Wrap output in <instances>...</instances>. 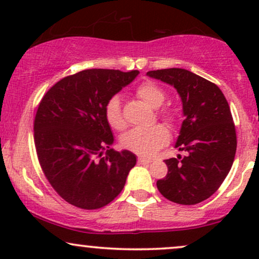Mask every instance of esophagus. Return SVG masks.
<instances>
[{"instance_id": "34e87169", "label": "esophagus", "mask_w": 259, "mask_h": 259, "mask_svg": "<svg viewBox=\"0 0 259 259\" xmlns=\"http://www.w3.org/2000/svg\"><path fill=\"white\" fill-rule=\"evenodd\" d=\"M138 163L139 164H148V163H151V160L147 158H142V157H139Z\"/></svg>"}]
</instances>
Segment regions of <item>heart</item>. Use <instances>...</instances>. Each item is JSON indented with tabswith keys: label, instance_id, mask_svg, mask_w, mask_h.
<instances>
[{
	"label": "heart",
	"instance_id": "heart-1",
	"mask_svg": "<svg viewBox=\"0 0 259 259\" xmlns=\"http://www.w3.org/2000/svg\"><path fill=\"white\" fill-rule=\"evenodd\" d=\"M136 95L152 108H159L165 101V92L152 81H145L140 84L136 89ZM105 114L107 121L113 129L123 130L125 127L126 123L124 119L123 112H121L120 100L118 96L112 97L107 102ZM160 118L170 127H173L177 123V115L170 111L160 113ZM168 140L169 132L167 127L157 124V125L150 127H134L121 136L120 142L123 147L127 150L133 151L140 156L148 157L156 153L164 145H167Z\"/></svg>",
	"mask_w": 259,
	"mask_h": 259
}]
</instances>
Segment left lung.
Masks as SVG:
<instances>
[{"label": "left lung", "mask_w": 259, "mask_h": 259, "mask_svg": "<svg viewBox=\"0 0 259 259\" xmlns=\"http://www.w3.org/2000/svg\"><path fill=\"white\" fill-rule=\"evenodd\" d=\"M147 75L174 86L184 114L175 147L186 156L165 159L168 173L157 189L175 203H200L219 189L233 165L237 142L230 107L218 86L190 70L169 68Z\"/></svg>", "instance_id": "obj_1"}]
</instances>
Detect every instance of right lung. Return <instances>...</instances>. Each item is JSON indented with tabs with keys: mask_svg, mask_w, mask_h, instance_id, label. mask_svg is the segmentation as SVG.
<instances>
[{
	"mask_svg": "<svg viewBox=\"0 0 259 259\" xmlns=\"http://www.w3.org/2000/svg\"><path fill=\"white\" fill-rule=\"evenodd\" d=\"M139 70L86 69L46 92L34 121V140L45 177L63 200L82 209L105 207L120 194L136 156L111 146L106 119L109 100Z\"/></svg>",
	"mask_w": 259,
	"mask_h": 259,
	"instance_id": "right-lung-1",
	"label": "right lung"
}]
</instances>
